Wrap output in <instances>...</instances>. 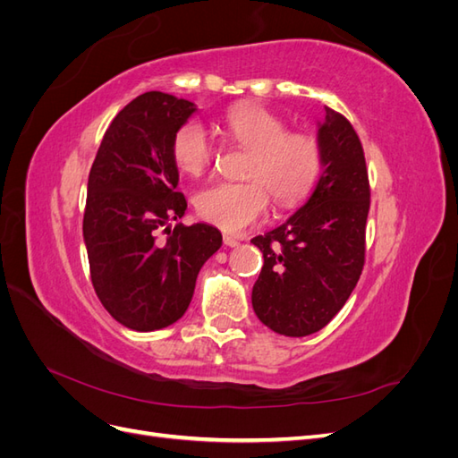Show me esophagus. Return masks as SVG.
<instances>
[{
	"label": "esophagus",
	"mask_w": 458,
	"mask_h": 458,
	"mask_svg": "<svg viewBox=\"0 0 458 458\" xmlns=\"http://www.w3.org/2000/svg\"><path fill=\"white\" fill-rule=\"evenodd\" d=\"M224 244L229 246V248H234V246H239L241 242H239V239L231 237V234H224Z\"/></svg>",
	"instance_id": "1"
}]
</instances>
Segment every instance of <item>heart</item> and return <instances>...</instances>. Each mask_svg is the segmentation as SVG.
<instances>
[{
    "instance_id": "heart-1",
    "label": "heart",
    "mask_w": 458,
    "mask_h": 458,
    "mask_svg": "<svg viewBox=\"0 0 458 458\" xmlns=\"http://www.w3.org/2000/svg\"><path fill=\"white\" fill-rule=\"evenodd\" d=\"M227 141L250 150L244 183H216L202 189L199 216L227 233H241L267 214L269 198L279 208L306 199L323 172V147L310 133H290L286 122L259 105L234 108L221 122ZM177 168L202 175L216 160V145L199 122H185L172 140Z\"/></svg>"
}]
</instances>
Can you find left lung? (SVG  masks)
Segmentation results:
<instances>
[{
	"label": "left lung",
	"mask_w": 458,
	"mask_h": 458,
	"mask_svg": "<svg viewBox=\"0 0 458 458\" xmlns=\"http://www.w3.org/2000/svg\"><path fill=\"white\" fill-rule=\"evenodd\" d=\"M317 126L323 172L311 197L284 224L252 239L263 254L252 308L263 325L294 338L332 321L365 266L370 189L361 141L328 106Z\"/></svg>",
	"instance_id": "8db88e82"
}]
</instances>
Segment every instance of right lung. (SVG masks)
Wrapping results in <instances>:
<instances>
[{
  "instance_id": "right-lung-1",
  "label": "right lung",
  "mask_w": 458,
  "mask_h": 458,
  "mask_svg": "<svg viewBox=\"0 0 458 458\" xmlns=\"http://www.w3.org/2000/svg\"><path fill=\"white\" fill-rule=\"evenodd\" d=\"M195 113V103L168 93L140 95L105 131L89 172L84 242L91 283L105 310L137 332L185 315L200 267L221 246V233L208 224L168 225L187 210L175 191L172 140Z\"/></svg>"
}]
</instances>
